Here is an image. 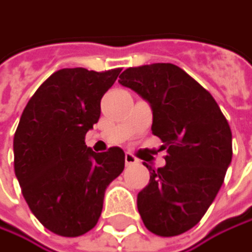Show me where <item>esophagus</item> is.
I'll return each instance as SVG.
<instances>
[{"label":"esophagus","instance_id":"obj_1","mask_svg":"<svg viewBox=\"0 0 252 252\" xmlns=\"http://www.w3.org/2000/svg\"><path fill=\"white\" fill-rule=\"evenodd\" d=\"M136 162H139V159L133 154H130V152L125 154V165H133Z\"/></svg>","mask_w":252,"mask_h":252}]
</instances>
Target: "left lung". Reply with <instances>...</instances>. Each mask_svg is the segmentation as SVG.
I'll list each match as a JSON object with an SVG mask.
<instances>
[{"instance_id": "left-lung-1", "label": "left lung", "mask_w": 252, "mask_h": 252, "mask_svg": "<svg viewBox=\"0 0 252 252\" xmlns=\"http://www.w3.org/2000/svg\"><path fill=\"white\" fill-rule=\"evenodd\" d=\"M119 84L149 101L152 133L167 149L165 165L151 171L137 195L148 230L177 236L204 217L232 161V131L214 97L173 63L125 69Z\"/></svg>"}]
</instances>
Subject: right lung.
<instances>
[{
	"label": "right lung",
	"mask_w": 252,
	"mask_h": 252,
	"mask_svg": "<svg viewBox=\"0 0 252 252\" xmlns=\"http://www.w3.org/2000/svg\"><path fill=\"white\" fill-rule=\"evenodd\" d=\"M121 69H60L28 101L14 133V173L33 216L50 232L75 238L101 214L106 188L122 173L121 148L95 154L85 134Z\"/></svg>",
	"instance_id": "obj_1"
}]
</instances>
